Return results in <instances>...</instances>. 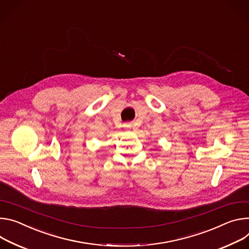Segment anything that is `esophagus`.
Wrapping results in <instances>:
<instances>
[{
	"instance_id": "obj_1",
	"label": "esophagus",
	"mask_w": 249,
	"mask_h": 249,
	"mask_svg": "<svg viewBox=\"0 0 249 249\" xmlns=\"http://www.w3.org/2000/svg\"><path fill=\"white\" fill-rule=\"evenodd\" d=\"M131 125H132L131 124L127 123V124H124V127H131Z\"/></svg>"
}]
</instances>
